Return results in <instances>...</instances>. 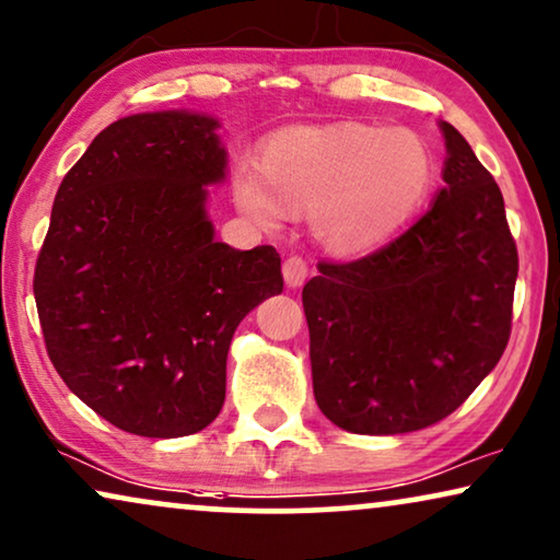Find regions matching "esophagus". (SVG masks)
<instances>
[{
  "label": "esophagus",
  "instance_id": "obj_1",
  "mask_svg": "<svg viewBox=\"0 0 560 560\" xmlns=\"http://www.w3.org/2000/svg\"><path fill=\"white\" fill-rule=\"evenodd\" d=\"M307 276H310L307 260H302L300 256H289L284 260V281H287V287H292V289L302 287Z\"/></svg>",
  "mask_w": 560,
  "mask_h": 560
}]
</instances>
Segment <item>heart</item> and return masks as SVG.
I'll return each mask as SVG.
<instances>
[{
  "mask_svg": "<svg viewBox=\"0 0 560 560\" xmlns=\"http://www.w3.org/2000/svg\"><path fill=\"white\" fill-rule=\"evenodd\" d=\"M260 168L264 176L237 168L235 205L264 225L312 214L317 241L346 258L389 243L424 205L435 178L430 145L415 130L355 119L276 132Z\"/></svg>",
  "mask_w": 560,
  "mask_h": 560,
  "instance_id": "heart-1",
  "label": "heart"
}]
</instances>
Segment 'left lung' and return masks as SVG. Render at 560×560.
I'll return each mask as SVG.
<instances>
[{"label":"left lung","instance_id":"1","mask_svg":"<svg viewBox=\"0 0 560 560\" xmlns=\"http://www.w3.org/2000/svg\"><path fill=\"white\" fill-rule=\"evenodd\" d=\"M441 130L445 184L430 210L366 258L317 264L302 289L317 407L358 435L441 422L510 340L517 248L502 191L466 138Z\"/></svg>","mask_w":560,"mask_h":560}]
</instances>
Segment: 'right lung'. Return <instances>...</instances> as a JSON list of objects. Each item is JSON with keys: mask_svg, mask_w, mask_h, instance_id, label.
Instances as JSON below:
<instances>
[{"mask_svg": "<svg viewBox=\"0 0 560 560\" xmlns=\"http://www.w3.org/2000/svg\"><path fill=\"white\" fill-rule=\"evenodd\" d=\"M218 128L189 109L112 122L63 176L37 256L50 361L132 435L205 430L225 401L235 327L284 289L273 245L214 241L207 186L228 176Z\"/></svg>", "mask_w": 560, "mask_h": 560, "instance_id": "add662e5", "label": "right lung"}]
</instances>
